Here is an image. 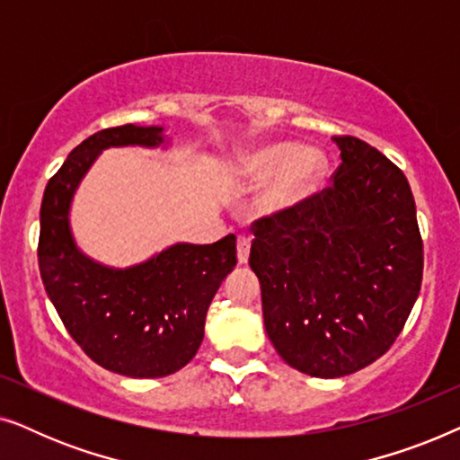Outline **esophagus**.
Listing matches in <instances>:
<instances>
[{
  "mask_svg": "<svg viewBox=\"0 0 460 460\" xmlns=\"http://www.w3.org/2000/svg\"><path fill=\"white\" fill-rule=\"evenodd\" d=\"M249 251H251V236H238L236 257L241 266H244V263L249 261Z\"/></svg>",
  "mask_w": 460,
  "mask_h": 460,
  "instance_id": "1",
  "label": "esophagus"
}]
</instances>
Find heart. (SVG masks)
<instances>
[{
  "instance_id": "1",
  "label": "heart",
  "mask_w": 460,
  "mask_h": 460,
  "mask_svg": "<svg viewBox=\"0 0 460 460\" xmlns=\"http://www.w3.org/2000/svg\"><path fill=\"white\" fill-rule=\"evenodd\" d=\"M230 172L243 184H266L255 197V213L280 219L297 211L318 190L329 172V161L320 148L263 142L236 150L230 156Z\"/></svg>"
}]
</instances>
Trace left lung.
Returning a JSON list of instances; mask_svg holds the SVG:
<instances>
[{
    "mask_svg": "<svg viewBox=\"0 0 460 460\" xmlns=\"http://www.w3.org/2000/svg\"><path fill=\"white\" fill-rule=\"evenodd\" d=\"M341 165L329 190L291 216L255 222L249 266L263 324L288 367L318 379L351 375L392 348L423 279L408 180L358 137H332Z\"/></svg>",
    "mask_w": 460,
    "mask_h": 460,
    "instance_id": "8db88e82",
    "label": "left lung"
}]
</instances>
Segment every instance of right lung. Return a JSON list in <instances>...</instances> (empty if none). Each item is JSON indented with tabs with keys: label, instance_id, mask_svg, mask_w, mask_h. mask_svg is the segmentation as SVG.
Returning <instances> with one entry per match:
<instances>
[{
	"label": "right lung",
	"instance_id": "obj_1",
	"mask_svg": "<svg viewBox=\"0 0 460 460\" xmlns=\"http://www.w3.org/2000/svg\"><path fill=\"white\" fill-rule=\"evenodd\" d=\"M172 148L161 125H121L79 144L48 181L40 213V272L49 301L81 349L112 373L156 379L186 367L200 348L219 285L236 266V236L173 243L134 266L115 268L81 251L71 207L106 148Z\"/></svg>",
	"mask_w": 460,
	"mask_h": 460
}]
</instances>
